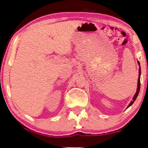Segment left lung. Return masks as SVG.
I'll list each match as a JSON object with an SVG mask.
<instances>
[{
	"label": "left lung",
	"mask_w": 148,
	"mask_h": 148,
	"mask_svg": "<svg viewBox=\"0 0 148 148\" xmlns=\"http://www.w3.org/2000/svg\"><path fill=\"white\" fill-rule=\"evenodd\" d=\"M138 64H139V66H140V64H139V61H138ZM140 75H141V68L139 67V78H138V81H137V92H136V93H135V96H133V100L131 101V102H130V104H129V106H127V108H129V106H131V105H132V104H133V102H135V100H136L137 96H138L139 92V90H140Z\"/></svg>",
	"instance_id": "obj_1"
}]
</instances>
